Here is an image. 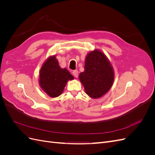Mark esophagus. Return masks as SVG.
I'll return each mask as SVG.
<instances>
[{"instance_id": "obj_1", "label": "esophagus", "mask_w": 155, "mask_h": 155, "mask_svg": "<svg viewBox=\"0 0 155 155\" xmlns=\"http://www.w3.org/2000/svg\"><path fill=\"white\" fill-rule=\"evenodd\" d=\"M72 74L73 76L75 77V78H78V70H74V71L72 72Z\"/></svg>"}]
</instances>
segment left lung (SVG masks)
Instances as JSON below:
<instances>
[{
	"mask_svg": "<svg viewBox=\"0 0 155 155\" xmlns=\"http://www.w3.org/2000/svg\"><path fill=\"white\" fill-rule=\"evenodd\" d=\"M79 78L87 94L98 98L110 90L114 81V72L105 54L96 50L87 55L85 71Z\"/></svg>",
	"mask_w": 155,
	"mask_h": 155,
	"instance_id": "1",
	"label": "left lung"
}]
</instances>
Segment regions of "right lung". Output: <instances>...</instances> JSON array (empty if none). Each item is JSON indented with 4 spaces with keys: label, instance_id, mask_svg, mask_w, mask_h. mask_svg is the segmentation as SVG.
Listing matches in <instances>:
<instances>
[{
    "label": "right lung",
    "instance_id": "obj_1",
    "mask_svg": "<svg viewBox=\"0 0 155 155\" xmlns=\"http://www.w3.org/2000/svg\"><path fill=\"white\" fill-rule=\"evenodd\" d=\"M74 77L66 68H61L55 56L50 57L42 67L39 75L41 87L47 94L55 97L61 94L68 80Z\"/></svg>",
    "mask_w": 155,
    "mask_h": 155
}]
</instances>
